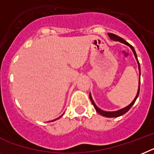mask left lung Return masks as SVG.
I'll list each match as a JSON object with an SVG mask.
<instances>
[{
    "instance_id": "1",
    "label": "left lung",
    "mask_w": 154,
    "mask_h": 154,
    "mask_svg": "<svg viewBox=\"0 0 154 154\" xmlns=\"http://www.w3.org/2000/svg\"><path fill=\"white\" fill-rule=\"evenodd\" d=\"M108 36L109 37V38H110L111 40H113V41H119V42H121V43L125 44V45H128V46H129V47L131 48V49L132 50L133 53H134V55H135V59H136V61L137 63H138V66H139V88H138V91H137V94H136V96H135V98L134 99V100H133L132 102H131L130 104H129L128 106H127L126 107H125V108H122V109H118V110L117 111H105V110H103V109H99V107L97 106L96 105H95V102L93 101L92 99V97H91V93L89 94V96H90V99H91V103L93 104V106H94V107H95V110L98 112V113H99L100 115H102V116H103V117H120V116H121V115L125 114V113H126L128 112V111L129 110V109H131V106H132L133 105H134V103H135V102L136 101L137 98H138V96H139V88H140V65H139V60H138V58H137V55H136V52H135V48L131 46V45L129 43H128L127 41H125V40H124L123 38H121V37H118L117 35H116V34H113V33H108Z\"/></svg>"
}]
</instances>
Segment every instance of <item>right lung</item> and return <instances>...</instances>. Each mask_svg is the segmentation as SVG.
I'll use <instances>...</instances> for the list:
<instances>
[{
    "label": "right lung",
    "mask_w": 154,
    "mask_h": 154,
    "mask_svg": "<svg viewBox=\"0 0 154 154\" xmlns=\"http://www.w3.org/2000/svg\"><path fill=\"white\" fill-rule=\"evenodd\" d=\"M63 115H62V116H63ZM62 116H60V117H58V118H57V119L60 118V117H62ZM57 119H55V120H57ZM55 120H54V121H55Z\"/></svg>",
    "instance_id": "add662e5"
}]
</instances>
